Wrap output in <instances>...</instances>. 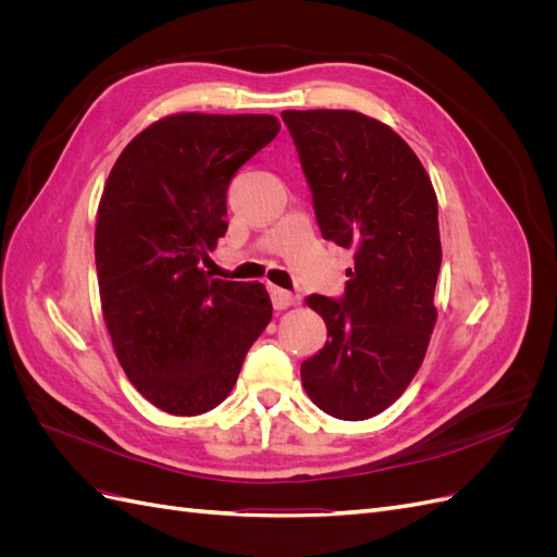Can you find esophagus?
<instances>
[{"instance_id": "esophagus-1", "label": "esophagus", "mask_w": 557, "mask_h": 557, "mask_svg": "<svg viewBox=\"0 0 557 557\" xmlns=\"http://www.w3.org/2000/svg\"><path fill=\"white\" fill-rule=\"evenodd\" d=\"M269 295H272V305H274L276 311L288 309V307H293L295 301H297V297L293 293L283 290V288H276V285H269Z\"/></svg>"}]
</instances>
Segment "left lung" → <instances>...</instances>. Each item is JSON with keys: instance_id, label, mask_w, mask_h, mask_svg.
<instances>
[{"instance_id": "left-lung-1", "label": "left lung", "mask_w": 557, "mask_h": 557, "mask_svg": "<svg viewBox=\"0 0 557 557\" xmlns=\"http://www.w3.org/2000/svg\"><path fill=\"white\" fill-rule=\"evenodd\" d=\"M281 117L323 239L356 252L342 299L307 297L330 342L301 362V385L334 418H372L407 391L436 323V195L409 144L374 117L336 109Z\"/></svg>"}]
</instances>
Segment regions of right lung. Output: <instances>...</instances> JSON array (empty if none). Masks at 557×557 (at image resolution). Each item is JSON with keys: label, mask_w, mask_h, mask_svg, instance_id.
I'll list each match as a JSON object with an SVG mask.
<instances>
[{"label": "right lung", "mask_w": 557, "mask_h": 557, "mask_svg": "<svg viewBox=\"0 0 557 557\" xmlns=\"http://www.w3.org/2000/svg\"><path fill=\"white\" fill-rule=\"evenodd\" d=\"M281 129L274 115L176 113L134 137L97 209L102 313L121 367L158 409L199 416L230 393L272 320L262 283L213 278L227 185Z\"/></svg>", "instance_id": "obj_1"}]
</instances>
